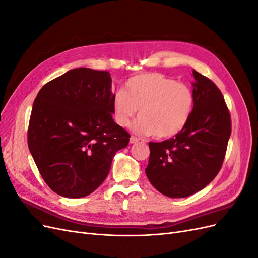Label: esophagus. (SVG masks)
Returning <instances> with one entry per match:
<instances>
[{
    "label": "esophagus",
    "instance_id": "obj_1",
    "mask_svg": "<svg viewBox=\"0 0 258 258\" xmlns=\"http://www.w3.org/2000/svg\"><path fill=\"white\" fill-rule=\"evenodd\" d=\"M139 142V139L136 138V137H131L130 138V143L134 144V143H138Z\"/></svg>",
    "mask_w": 258,
    "mask_h": 258
}]
</instances>
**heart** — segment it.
I'll return each instance as SVG.
<instances>
[{
  "mask_svg": "<svg viewBox=\"0 0 258 258\" xmlns=\"http://www.w3.org/2000/svg\"><path fill=\"white\" fill-rule=\"evenodd\" d=\"M194 104L195 96L188 85L160 73L131 77L126 91L118 89L112 96L113 116L118 126L128 127L139 110L135 131L159 139L178 134L188 122Z\"/></svg>",
  "mask_w": 258,
  "mask_h": 258,
  "instance_id": "1",
  "label": "heart"
}]
</instances>
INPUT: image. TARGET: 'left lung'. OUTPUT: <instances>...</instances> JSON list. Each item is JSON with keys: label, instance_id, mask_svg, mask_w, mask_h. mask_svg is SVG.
Returning <instances> with one entry per match:
<instances>
[{"label": "left lung", "instance_id": "obj_1", "mask_svg": "<svg viewBox=\"0 0 258 258\" xmlns=\"http://www.w3.org/2000/svg\"><path fill=\"white\" fill-rule=\"evenodd\" d=\"M192 75L195 104L188 122L174 138L148 143L146 176L171 198L188 197L213 181L231 134L230 114L221 90L195 70Z\"/></svg>", "mask_w": 258, "mask_h": 258}]
</instances>
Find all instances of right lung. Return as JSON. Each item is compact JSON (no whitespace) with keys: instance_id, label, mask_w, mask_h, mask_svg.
Listing matches in <instances>:
<instances>
[{"instance_id":"right-lung-1","label":"right lung","mask_w":258,"mask_h":258,"mask_svg":"<svg viewBox=\"0 0 258 258\" xmlns=\"http://www.w3.org/2000/svg\"><path fill=\"white\" fill-rule=\"evenodd\" d=\"M106 71L70 70L44 85L34 100L28 146L50 189L67 198L95 191L130 135L115 123Z\"/></svg>"}]
</instances>
